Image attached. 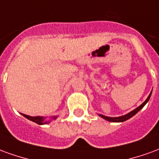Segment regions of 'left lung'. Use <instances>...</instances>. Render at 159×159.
<instances>
[{
    "label": "left lung",
    "instance_id": "8db88e82",
    "mask_svg": "<svg viewBox=\"0 0 159 159\" xmlns=\"http://www.w3.org/2000/svg\"><path fill=\"white\" fill-rule=\"evenodd\" d=\"M151 95H152V92H151L150 94L148 95L147 100H145L143 103L140 105V107H138L137 108H135L134 110L131 111L130 112L125 114V115H123V116H121V117H107V116H104V115H101V114H99V116L102 117V118H104L105 120H107V121H109V122H112V123H122V122H124V121H126V120L129 119L130 117H134V115H135L139 111L141 110V109L144 107V106L148 102V100H149V99H150Z\"/></svg>",
    "mask_w": 159,
    "mask_h": 159
}]
</instances>
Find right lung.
<instances>
[{
  "label": "right lung",
  "instance_id": "obj_1",
  "mask_svg": "<svg viewBox=\"0 0 159 159\" xmlns=\"http://www.w3.org/2000/svg\"><path fill=\"white\" fill-rule=\"evenodd\" d=\"M25 117H26L27 119L32 121L34 123H37V124H40V125H43V124H47V123H49L51 122V120H46L45 117H40V116H36V117H31V116H28V115H25V114L21 113ZM58 117V116H53L52 117V120H55L56 118Z\"/></svg>",
  "mask_w": 159,
  "mask_h": 159
}]
</instances>
